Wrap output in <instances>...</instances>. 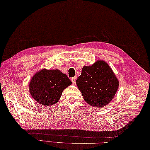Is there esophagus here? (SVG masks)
Wrapping results in <instances>:
<instances>
[{"label":"esophagus","mask_w":150,"mask_h":150,"mask_svg":"<svg viewBox=\"0 0 150 150\" xmlns=\"http://www.w3.org/2000/svg\"><path fill=\"white\" fill-rule=\"evenodd\" d=\"M71 82H73V84H75V83H76V79H75V77H73V78H71Z\"/></svg>","instance_id":"esophagus-1"}]
</instances>
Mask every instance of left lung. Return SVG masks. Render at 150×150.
I'll return each mask as SVG.
<instances>
[{
    "label": "left lung",
    "instance_id": "left-lung-1",
    "mask_svg": "<svg viewBox=\"0 0 150 150\" xmlns=\"http://www.w3.org/2000/svg\"><path fill=\"white\" fill-rule=\"evenodd\" d=\"M76 83L84 100L95 108L109 104L119 88V81L113 70L101 60L91 66H84Z\"/></svg>",
    "mask_w": 150,
    "mask_h": 150
}]
</instances>
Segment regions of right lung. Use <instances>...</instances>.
I'll return each mask as SVG.
<instances>
[{
  "instance_id": "add662e5",
  "label": "right lung",
  "mask_w": 150,
  "mask_h": 150,
  "mask_svg": "<svg viewBox=\"0 0 150 150\" xmlns=\"http://www.w3.org/2000/svg\"><path fill=\"white\" fill-rule=\"evenodd\" d=\"M71 84L68 76L60 70L42 69L33 75L29 90L31 97L38 103L51 106L59 101L63 90Z\"/></svg>"
}]
</instances>
